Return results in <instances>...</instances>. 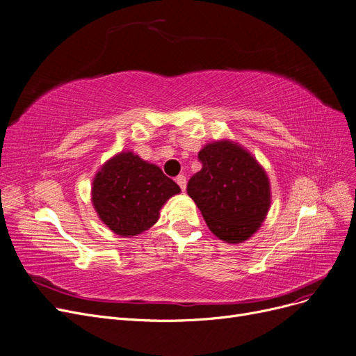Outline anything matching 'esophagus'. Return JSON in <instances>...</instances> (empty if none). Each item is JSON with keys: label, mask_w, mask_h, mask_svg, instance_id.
Returning a JSON list of instances; mask_svg holds the SVG:
<instances>
[{"label": "esophagus", "mask_w": 356, "mask_h": 356, "mask_svg": "<svg viewBox=\"0 0 356 356\" xmlns=\"http://www.w3.org/2000/svg\"><path fill=\"white\" fill-rule=\"evenodd\" d=\"M177 184L181 187L182 191H186V188H187V178H186V175H178L177 177Z\"/></svg>", "instance_id": "obj_1"}]
</instances>
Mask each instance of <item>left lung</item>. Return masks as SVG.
<instances>
[{"mask_svg": "<svg viewBox=\"0 0 356 356\" xmlns=\"http://www.w3.org/2000/svg\"><path fill=\"white\" fill-rule=\"evenodd\" d=\"M198 159L203 168L188 181V195L219 239L244 243L260 229L272 203L264 168L232 140L207 143Z\"/></svg>", "mask_w": 356, "mask_h": 356, "instance_id": "8db88e82", "label": "left lung"}]
</instances>
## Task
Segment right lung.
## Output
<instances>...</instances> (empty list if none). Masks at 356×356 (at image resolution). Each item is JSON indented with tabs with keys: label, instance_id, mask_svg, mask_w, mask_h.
Listing matches in <instances>:
<instances>
[{
	"label": "right lung",
	"instance_id": "1",
	"mask_svg": "<svg viewBox=\"0 0 356 356\" xmlns=\"http://www.w3.org/2000/svg\"><path fill=\"white\" fill-rule=\"evenodd\" d=\"M181 188L162 169L131 150L112 156L92 182V203L109 229L120 236L147 231L161 216L162 206Z\"/></svg>",
	"mask_w": 356,
	"mask_h": 356
}]
</instances>
